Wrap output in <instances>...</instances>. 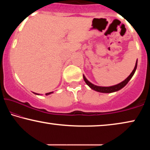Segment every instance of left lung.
Listing matches in <instances>:
<instances>
[{"label":"left lung","instance_id":"8db88e82","mask_svg":"<svg viewBox=\"0 0 150 150\" xmlns=\"http://www.w3.org/2000/svg\"><path fill=\"white\" fill-rule=\"evenodd\" d=\"M137 61H138V60H137L136 64H135V66H134V68L132 70V72H131L130 74L127 77L124 81H122V83H120L119 84H117V85H115L110 86V87H101V86L96 85H94V84L91 83V82H89V81H88V80L86 79L85 75L83 74L84 81H85L86 84H87V85L89 86V87L91 88V89H93L96 91L100 92V93H113V92H116V91H119V90L122 89V88H124L125 86L127 85V83H128L129 81H130V80L132 79L133 75H134L135 71H136V69H137Z\"/></svg>","mask_w":150,"mask_h":150}]
</instances>
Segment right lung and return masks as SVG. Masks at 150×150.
Wrapping results in <instances>:
<instances>
[{
    "instance_id": "obj_1",
    "label": "right lung",
    "mask_w": 150,
    "mask_h": 150,
    "mask_svg": "<svg viewBox=\"0 0 150 150\" xmlns=\"http://www.w3.org/2000/svg\"><path fill=\"white\" fill-rule=\"evenodd\" d=\"M33 93L35 94V95H38V96H39V95H41V94H39V93H34V92H33ZM51 93H53V91H52V92H49V93H46V96H48V95H50V94H51Z\"/></svg>"
}]
</instances>
